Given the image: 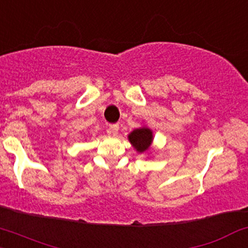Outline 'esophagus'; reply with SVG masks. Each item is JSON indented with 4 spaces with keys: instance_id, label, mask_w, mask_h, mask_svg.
Listing matches in <instances>:
<instances>
[{
    "instance_id": "34e87169",
    "label": "esophagus",
    "mask_w": 248,
    "mask_h": 248,
    "mask_svg": "<svg viewBox=\"0 0 248 248\" xmlns=\"http://www.w3.org/2000/svg\"><path fill=\"white\" fill-rule=\"evenodd\" d=\"M119 133V124H110L108 128V134L110 135H116Z\"/></svg>"
}]
</instances>
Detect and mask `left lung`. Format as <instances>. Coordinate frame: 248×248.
<instances>
[{"label":"left lung","instance_id":"1","mask_svg":"<svg viewBox=\"0 0 248 248\" xmlns=\"http://www.w3.org/2000/svg\"><path fill=\"white\" fill-rule=\"evenodd\" d=\"M128 140L138 152L144 153L148 151V148L152 145L153 133L147 127H140V128L134 129L128 135Z\"/></svg>","mask_w":248,"mask_h":248}]
</instances>
